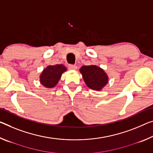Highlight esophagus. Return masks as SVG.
I'll use <instances>...</instances> for the list:
<instances>
[{
	"instance_id": "esophagus-1",
	"label": "esophagus",
	"mask_w": 153,
	"mask_h": 153,
	"mask_svg": "<svg viewBox=\"0 0 153 153\" xmlns=\"http://www.w3.org/2000/svg\"><path fill=\"white\" fill-rule=\"evenodd\" d=\"M68 67H69V69L70 70H75L77 69V66L75 65H69Z\"/></svg>"
}]
</instances>
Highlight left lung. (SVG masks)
Here are the masks:
<instances>
[{"label":"left lung","instance_id":"left-lung-1","mask_svg":"<svg viewBox=\"0 0 153 153\" xmlns=\"http://www.w3.org/2000/svg\"><path fill=\"white\" fill-rule=\"evenodd\" d=\"M79 71L86 84L90 88L101 91L108 83L107 74L102 69L96 65L82 66Z\"/></svg>","mask_w":153,"mask_h":153}]
</instances>
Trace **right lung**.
<instances>
[{"instance_id": "obj_1", "label": "right lung", "mask_w": 153, "mask_h": 153, "mask_svg": "<svg viewBox=\"0 0 153 153\" xmlns=\"http://www.w3.org/2000/svg\"><path fill=\"white\" fill-rule=\"evenodd\" d=\"M67 69L62 65H50L43 70L40 76V82L47 88H53L56 85L60 79L62 73Z\"/></svg>"}]
</instances>
